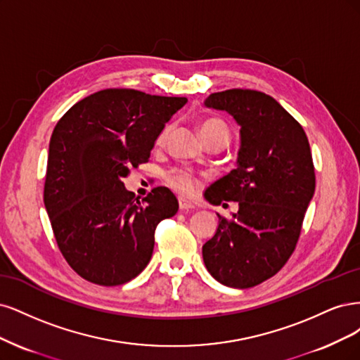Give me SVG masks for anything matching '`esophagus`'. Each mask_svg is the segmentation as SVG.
<instances>
[{"label": "esophagus", "mask_w": 360, "mask_h": 360, "mask_svg": "<svg viewBox=\"0 0 360 360\" xmlns=\"http://www.w3.org/2000/svg\"><path fill=\"white\" fill-rule=\"evenodd\" d=\"M178 202H179V210L181 211H191V210H194V207H195L190 200L185 199V197H179Z\"/></svg>", "instance_id": "1"}]
</instances>
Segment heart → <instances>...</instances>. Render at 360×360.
I'll list each match as a JSON object with an SVG mask.
<instances>
[{
  "label": "heart",
  "instance_id": "b5f03b06",
  "mask_svg": "<svg viewBox=\"0 0 360 360\" xmlns=\"http://www.w3.org/2000/svg\"><path fill=\"white\" fill-rule=\"evenodd\" d=\"M199 131L203 137V141L207 142L215 137H224L229 141V129L227 125L217 118H205L199 122ZM169 129L161 131L158 142H165L167 137ZM166 181L172 188H175L179 193H190L194 188V178L190 172L184 169H173L166 175Z\"/></svg>",
  "mask_w": 360,
  "mask_h": 360
}]
</instances>
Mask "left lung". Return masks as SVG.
<instances>
[{
  "mask_svg": "<svg viewBox=\"0 0 360 360\" xmlns=\"http://www.w3.org/2000/svg\"><path fill=\"white\" fill-rule=\"evenodd\" d=\"M205 106L224 110L240 127L236 169L205 191L211 205L239 203L231 219L218 215L215 235L202 247L218 283L248 288L269 280L295 251L316 175L308 137L271 96L252 89L214 92Z\"/></svg>",
  "mask_w": 360,
  "mask_h": 360,
  "instance_id": "obj_1",
  "label": "left lung"
}]
</instances>
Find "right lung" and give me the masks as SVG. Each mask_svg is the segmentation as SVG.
Returning <instances> with one entry per match:
<instances>
[{
    "label": "right lung",
    "instance_id": "add662e5",
    "mask_svg": "<svg viewBox=\"0 0 360 360\" xmlns=\"http://www.w3.org/2000/svg\"><path fill=\"white\" fill-rule=\"evenodd\" d=\"M187 101L103 89L77 101L55 125L44 207L64 259L85 280L120 285L149 263L157 224L179 205L166 187L141 202L122 179L131 166L146 163L166 124Z\"/></svg>",
    "mask_w": 360,
    "mask_h": 360
}]
</instances>
